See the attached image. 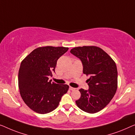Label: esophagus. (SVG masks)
Returning a JSON list of instances; mask_svg holds the SVG:
<instances>
[{
    "label": "esophagus",
    "mask_w": 135,
    "mask_h": 135,
    "mask_svg": "<svg viewBox=\"0 0 135 135\" xmlns=\"http://www.w3.org/2000/svg\"><path fill=\"white\" fill-rule=\"evenodd\" d=\"M69 89L70 90H75V88H73V87H69Z\"/></svg>",
    "instance_id": "obj_1"
}]
</instances>
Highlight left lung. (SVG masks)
I'll use <instances>...</instances> for the list:
<instances>
[{
	"label": "left lung",
	"mask_w": 135,
	"mask_h": 135,
	"mask_svg": "<svg viewBox=\"0 0 135 135\" xmlns=\"http://www.w3.org/2000/svg\"><path fill=\"white\" fill-rule=\"evenodd\" d=\"M70 52L81 60L83 73L90 76L87 80L89 89H79L81 97L76 103L86 113H97L106 107L116 92L117 70L115 62L97 46L76 47Z\"/></svg>",
	"instance_id": "left-lung-1"
}]
</instances>
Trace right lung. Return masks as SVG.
Returning a JSON list of instances; mask_svg holds the SVG:
<instances>
[{"label": "right lung", "instance_id": "add662e5", "mask_svg": "<svg viewBox=\"0 0 135 135\" xmlns=\"http://www.w3.org/2000/svg\"><path fill=\"white\" fill-rule=\"evenodd\" d=\"M65 47L44 46L36 48L21 64L18 86L26 105L39 114H46L57 107L69 86L49 81L55 72L57 61L67 52Z\"/></svg>", "mask_w": 135, "mask_h": 135}]
</instances>
